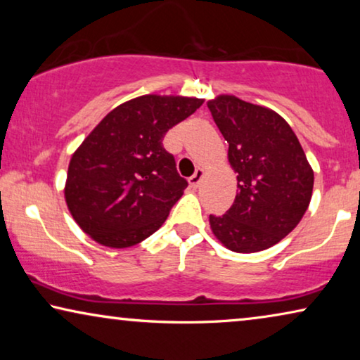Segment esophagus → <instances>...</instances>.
Returning a JSON list of instances; mask_svg holds the SVG:
<instances>
[{"instance_id":"34e87169","label":"esophagus","mask_w":360,"mask_h":360,"mask_svg":"<svg viewBox=\"0 0 360 360\" xmlns=\"http://www.w3.org/2000/svg\"><path fill=\"white\" fill-rule=\"evenodd\" d=\"M203 176H205V170L203 169H196V172L193 175L190 176V185L191 186H198L200 184H201V180H203Z\"/></svg>"}]
</instances>
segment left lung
<instances>
[{
  "mask_svg": "<svg viewBox=\"0 0 360 360\" xmlns=\"http://www.w3.org/2000/svg\"><path fill=\"white\" fill-rule=\"evenodd\" d=\"M208 108L238 174L234 203L223 216L210 214L211 231L233 252L272 248L297 228L311 200L314 174L302 144L269 108L233 95H219Z\"/></svg>",
  "mask_w": 360,
  "mask_h": 360,
  "instance_id": "8db88e82",
  "label": "left lung"
}]
</instances>
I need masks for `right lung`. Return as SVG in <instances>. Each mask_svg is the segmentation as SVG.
Segmentation results:
<instances>
[{
	"mask_svg": "<svg viewBox=\"0 0 360 360\" xmlns=\"http://www.w3.org/2000/svg\"><path fill=\"white\" fill-rule=\"evenodd\" d=\"M201 105L200 98L144 95L103 117L72 155L63 190L83 233L124 249L164 224L188 181L162 141Z\"/></svg>",
	"mask_w": 360,
	"mask_h": 360,
	"instance_id": "right-lung-1",
	"label": "right lung"
}]
</instances>
